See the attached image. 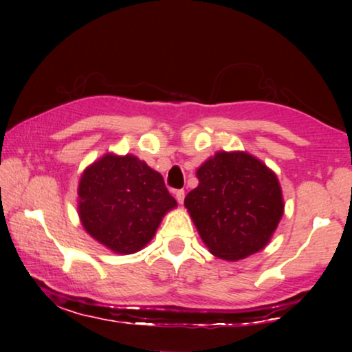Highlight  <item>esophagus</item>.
I'll return each instance as SVG.
<instances>
[{
  "label": "esophagus",
  "mask_w": 352,
  "mask_h": 352,
  "mask_svg": "<svg viewBox=\"0 0 352 352\" xmlns=\"http://www.w3.org/2000/svg\"><path fill=\"white\" fill-rule=\"evenodd\" d=\"M175 197H176V200L179 201V204H182V201H184V197H186V194H184V190H175Z\"/></svg>",
  "instance_id": "34e87169"
}]
</instances>
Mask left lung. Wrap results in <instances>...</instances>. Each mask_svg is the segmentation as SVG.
Masks as SVG:
<instances>
[{"instance_id": "obj_1", "label": "left lung", "mask_w": 352, "mask_h": 352, "mask_svg": "<svg viewBox=\"0 0 352 352\" xmlns=\"http://www.w3.org/2000/svg\"><path fill=\"white\" fill-rule=\"evenodd\" d=\"M197 177L184 205L210 253L237 261L266 247L285 206L276 173L247 152H218Z\"/></svg>"}]
</instances>
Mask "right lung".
<instances>
[{
    "mask_svg": "<svg viewBox=\"0 0 352 352\" xmlns=\"http://www.w3.org/2000/svg\"><path fill=\"white\" fill-rule=\"evenodd\" d=\"M177 204L160 173L134 155L105 153L78 184V214L86 232L113 253L131 254L155 235Z\"/></svg>",
    "mask_w": 352,
    "mask_h": 352,
    "instance_id": "obj_1",
    "label": "right lung"
}]
</instances>
